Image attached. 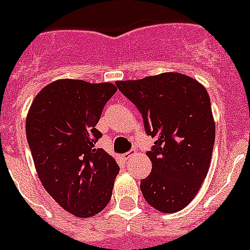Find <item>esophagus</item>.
Here are the masks:
<instances>
[{"instance_id": "obj_1", "label": "esophagus", "mask_w": 250, "mask_h": 250, "mask_svg": "<svg viewBox=\"0 0 250 250\" xmlns=\"http://www.w3.org/2000/svg\"><path fill=\"white\" fill-rule=\"evenodd\" d=\"M133 154H134V150H129V151H127V153H125V154H123L122 157L125 158V159H129V158L132 157Z\"/></svg>"}]
</instances>
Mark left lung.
I'll list each match as a JSON object with an SVG mask.
<instances>
[{"label":"left lung","mask_w":250,"mask_h":250,"mask_svg":"<svg viewBox=\"0 0 250 250\" xmlns=\"http://www.w3.org/2000/svg\"><path fill=\"white\" fill-rule=\"evenodd\" d=\"M116 85L142 113L146 134L155 138L146 153L151 172L141 180L144 199L158 211H180L200 190L211 163L216 130L206 88L179 72Z\"/></svg>","instance_id":"1"}]
</instances>
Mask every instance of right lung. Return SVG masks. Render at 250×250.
Returning a JSON list of instances; mask_svg holds the SVG:
<instances>
[{
  "label": "right lung",
  "instance_id": "obj_1",
  "mask_svg": "<svg viewBox=\"0 0 250 250\" xmlns=\"http://www.w3.org/2000/svg\"><path fill=\"white\" fill-rule=\"evenodd\" d=\"M117 87L112 83L58 80L34 99L25 134L46 192L74 216L91 217L111 200L120 171L116 160L96 146V125Z\"/></svg>",
  "mask_w": 250,
  "mask_h": 250
}]
</instances>
